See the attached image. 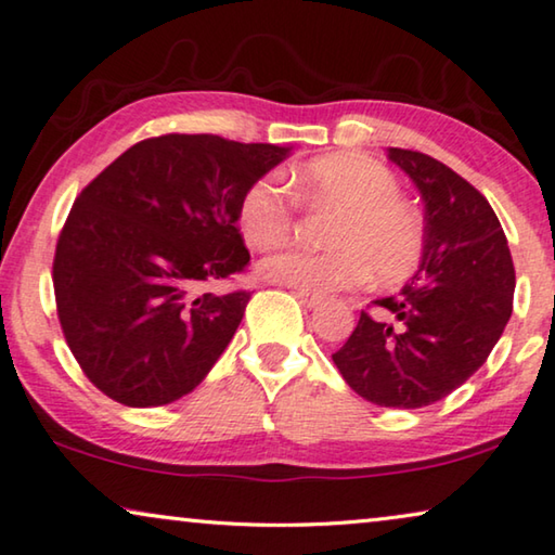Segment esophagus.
<instances>
[{
  "instance_id": "1",
  "label": "esophagus",
  "mask_w": 555,
  "mask_h": 555,
  "mask_svg": "<svg viewBox=\"0 0 555 555\" xmlns=\"http://www.w3.org/2000/svg\"><path fill=\"white\" fill-rule=\"evenodd\" d=\"M293 295H295L297 300H300V305H305V307H314V305H320V300H322V295L310 293V289H295Z\"/></svg>"
}]
</instances>
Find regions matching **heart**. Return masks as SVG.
Listing matches in <instances>:
<instances>
[{"instance_id": "heart-1", "label": "heart", "mask_w": 555, "mask_h": 555, "mask_svg": "<svg viewBox=\"0 0 555 555\" xmlns=\"http://www.w3.org/2000/svg\"><path fill=\"white\" fill-rule=\"evenodd\" d=\"M295 195L310 206L332 208L325 228V250L289 245L260 262L262 278L312 293L364 283H402L420 268L424 255V223L399 198L391 170L362 153H335L314 158L293 178ZM297 218V201L275 176H260L237 203V225L248 245L275 248Z\"/></svg>"}]
</instances>
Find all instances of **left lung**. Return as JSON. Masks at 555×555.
Here are the masks:
<instances>
[{"label":"left lung","instance_id":"8db88e82","mask_svg":"<svg viewBox=\"0 0 555 555\" xmlns=\"http://www.w3.org/2000/svg\"><path fill=\"white\" fill-rule=\"evenodd\" d=\"M424 201L422 266L397 297L372 305L332 354L357 395L420 409L462 387L486 362L514 310L516 272L489 201L441 160L389 149Z\"/></svg>","mask_w":555,"mask_h":555}]
</instances>
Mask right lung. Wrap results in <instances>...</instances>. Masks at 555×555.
Listing matches in <instances>:
<instances>
[{
	"mask_svg": "<svg viewBox=\"0 0 555 555\" xmlns=\"http://www.w3.org/2000/svg\"><path fill=\"white\" fill-rule=\"evenodd\" d=\"M287 153L153 135L76 195L51 280L66 345L93 387L126 406H164L206 379L250 300L248 289H208L250 262L237 203Z\"/></svg>",
	"mask_w": 555,
	"mask_h": 555,
	"instance_id": "add662e5",
	"label": "right lung"
}]
</instances>
